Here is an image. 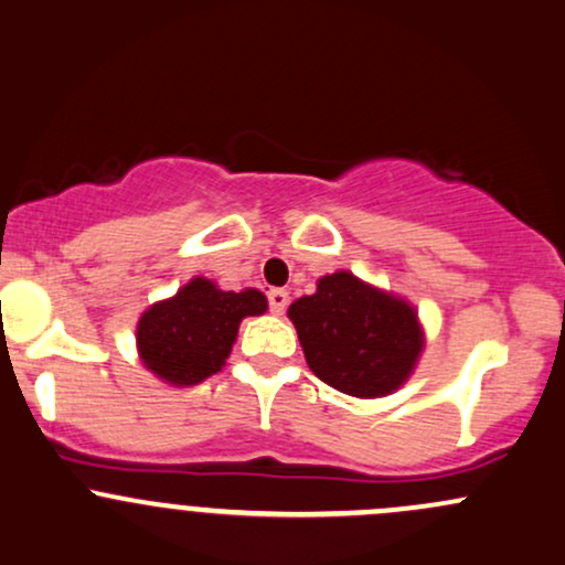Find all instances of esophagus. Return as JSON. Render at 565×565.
<instances>
[{
  "label": "esophagus",
  "mask_w": 565,
  "mask_h": 565,
  "mask_svg": "<svg viewBox=\"0 0 565 565\" xmlns=\"http://www.w3.org/2000/svg\"><path fill=\"white\" fill-rule=\"evenodd\" d=\"M285 307H288V290L271 288L269 290V309H271V315H282Z\"/></svg>",
  "instance_id": "esophagus-1"
}]
</instances>
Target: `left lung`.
Returning a JSON list of instances; mask_svg holds the SVG:
<instances>
[{"label":"left lung","mask_w":565,"mask_h":565,"mask_svg":"<svg viewBox=\"0 0 565 565\" xmlns=\"http://www.w3.org/2000/svg\"><path fill=\"white\" fill-rule=\"evenodd\" d=\"M307 363L320 382L352 397L395 392L422 352L416 312L395 296L335 271L288 309Z\"/></svg>","instance_id":"obj_1"}]
</instances>
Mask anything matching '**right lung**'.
<instances>
[{
  "mask_svg": "<svg viewBox=\"0 0 565 565\" xmlns=\"http://www.w3.org/2000/svg\"><path fill=\"white\" fill-rule=\"evenodd\" d=\"M266 312L262 290H218L194 277L173 299L146 309L138 322V352L151 373L189 386L221 371L237 339L239 320Z\"/></svg>",
  "mask_w": 565,
  "mask_h": 565,
  "instance_id": "obj_1",
  "label": "right lung"
}]
</instances>
